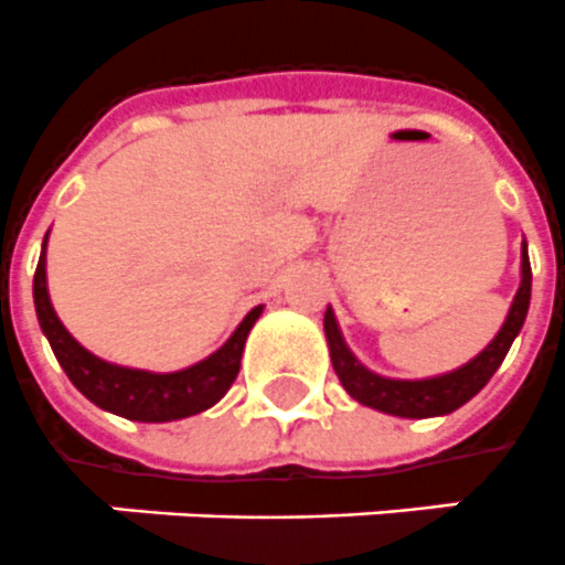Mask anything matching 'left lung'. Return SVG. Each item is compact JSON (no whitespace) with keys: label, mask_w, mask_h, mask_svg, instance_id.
<instances>
[{"label":"left lung","mask_w":565,"mask_h":565,"mask_svg":"<svg viewBox=\"0 0 565 565\" xmlns=\"http://www.w3.org/2000/svg\"><path fill=\"white\" fill-rule=\"evenodd\" d=\"M527 306H531V262H527V245L522 242V279H519V291L513 297L511 309H508V318H504L493 341L458 370L428 379L379 376V373L364 367L353 355V350L347 347L332 309H327V315H323V332H327L332 367H335L341 385L355 403L382 411V414H394V417H444V414H452L463 403H469L493 379L495 370L502 367L513 338L519 335V329L525 323Z\"/></svg>","instance_id":"obj_1"}]
</instances>
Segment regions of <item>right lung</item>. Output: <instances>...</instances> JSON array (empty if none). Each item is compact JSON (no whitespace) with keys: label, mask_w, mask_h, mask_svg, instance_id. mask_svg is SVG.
<instances>
[{"label":"right lung","mask_w":565,"mask_h":565,"mask_svg":"<svg viewBox=\"0 0 565 565\" xmlns=\"http://www.w3.org/2000/svg\"><path fill=\"white\" fill-rule=\"evenodd\" d=\"M46 242L49 233L43 238L38 274H34V309H38L40 329L52 344L54 359L61 361L63 373L89 403L125 419H137V423H171V419L192 417V414L212 408L227 394L238 376L245 341L259 320L262 306L247 311L236 332L198 364H189L174 373L121 367V364L93 355L87 347H81L57 318L46 286Z\"/></svg>","instance_id":"obj_1"}]
</instances>
